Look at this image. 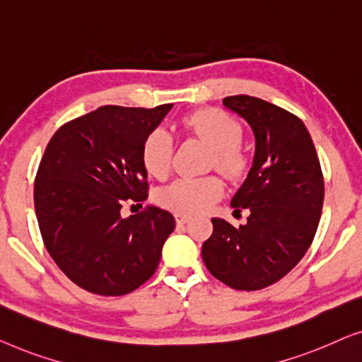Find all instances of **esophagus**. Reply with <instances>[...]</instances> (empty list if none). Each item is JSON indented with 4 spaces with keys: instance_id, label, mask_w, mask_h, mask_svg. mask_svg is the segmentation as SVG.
<instances>
[{
    "instance_id": "obj_1",
    "label": "esophagus",
    "mask_w": 362,
    "mask_h": 362,
    "mask_svg": "<svg viewBox=\"0 0 362 362\" xmlns=\"http://www.w3.org/2000/svg\"><path fill=\"white\" fill-rule=\"evenodd\" d=\"M175 221H177V225H185V223L190 221V216H188V215H182V213H177V215H175Z\"/></svg>"
}]
</instances>
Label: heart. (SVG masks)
Here are the masks:
<instances>
[{
  "label": "heart",
  "instance_id": "1",
  "mask_svg": "<svg viewBox=\"0 0 362 362\" xmlns=\"http://www.w3.org/2000/svg\"><path fill=\"white\" fill-rule=\"evenodd\" d=\"M182 128L208 142L215 149V165L231 179H239L247 169V157L239 149L243 129L221 110H200L180 121ZM174 154L172 136L165 129H154L142 142L141 159L146 170L157 179L169 174ZM225 187L218 177H180L165 185L157 195L164 208L182 215H197L220 200Z\"/></svg>",
  "mask_w": 362,
  "mask_h": 362
}]
</instances>
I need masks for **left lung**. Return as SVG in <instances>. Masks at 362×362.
<instances>
[{"label":"left lung","instance_id":"1","mask_svg":"<svg viewBox=\"0 0 362 362\" xmlns=\"http://www.w3.org/2000/svg\"><path fill=\"white\" fill-rule=\"evenodd\" d=\"M223 105L251 126L256 151L251 170L234 193V211L247 223L234 228L213 218L202 257L211 276L236 290H259L292 271L308 251L323 208L325 183L312 136L302 119L247 95Z\"/></svg>","mask_w":362,"mask_h":362}]
</instances>
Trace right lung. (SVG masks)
Returning <instances> with one entry per match:
<instances>
[{"label":"right lung","instance_id":"right-lung-1","mask_svg":"<svg viewBox=\"0 0 362 362\" xmlns=\"http://www.w3.org/2000/svg\"><path fill=\"white\" fill-rule=\"evenodd\" d=\"M172 106H101L45 147L34 183L39 230L60 271L88 292L126 295L159 266L174 216L149 206L123 218L121 208L147 198L142 142Z\"/></svg>","mask_w":362,"mask_h":362}]
</instances>
